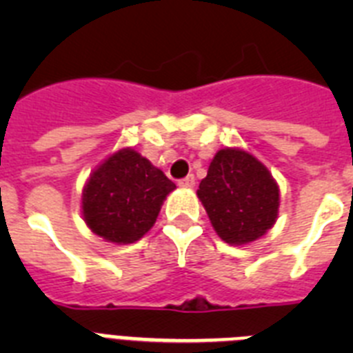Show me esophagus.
<instances>
[{"label": "esophagus", "mask_w": 353, "mask_h": 353, "mask_svg": "<svg viewBox=\"0 0 353 353\" xmlns=\"http://www.w3.org/2000/svg\"><path fill=\"white\" fill-rule=\"evenodd\" d=\"M180 187H185V189H192V187L196 185V179L192 176V174H189V176H185V179H182L179 182Z\"/></svg>", "instance_id": "1"}]
</instances>
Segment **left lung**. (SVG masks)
I'll list each match as a JSON object with an SVG mask.
<instances>
[{
    "mask_svg": "<svg viewBox=\"0 0 353 353\" xmlns=\"http://www.w3.org/2000/svg\"><path fill=\"white\" fill-rule=\"evenodd\" d=\"M198 198L226 244H249L269 232L277 219L276 180L256 157L240 148L215 154L199 183Z\"/></svg>",
    "mask_w": 353,
    "mask_h": 353,
    "instance_id": "8db88e82",
    "label": "left lung"
}]
</instances>
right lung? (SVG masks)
I'll return each mask as SVG.
<instances>
[{
	"mask_svg": "<svg viewBox=\"0 0 353 353\" xmlns=\"http://www.w3.org/2000/svg\"><path fill=\"white\" fill-rule=\"evenodd\" d=\"M173 182L148 159L121 148L90 174L83 189V217L95 235L114 244H132L157 221Z\"/></svg>",
	"mask_w": 353,
	"mask_h": 353,
	"instance_id": "1",
	"label": "right lung"
}]
</instances>
